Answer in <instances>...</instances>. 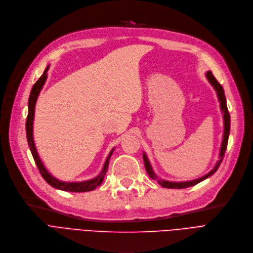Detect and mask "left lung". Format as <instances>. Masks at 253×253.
<instances>
[{
	"mask_svg": "<svg viewBox=\"0 0 253 253\" xmlns=\"http://www.w3.org/2000/svg\"><path fill=\"white\" fill-rule=\"evenodd\" d=\"M206 78L208 79L209 83L213 86L214 90L216 91V94H217V99L218 102L220 104V111L222 113V118H223V135H222V141H221V146H220V150H219V155H218V161L216 162L215 166L213 167V169L208 172L206 175H204L200 178L194 179V180H189V181H168V180L162 179L160 178L158 175H156L152 169V166L147 158V154L145 152H143V161H144V166H145L146 172L148 174V176L152 179L155 180L161 186L165 187V188H176V189H180V188H186L189 186H194L204 180L209 178L210 176H212L216 171L218 170V168L222 162L223 155L225 153L226 150V146H227V141H228V136H230V127H231V118H230V113H228L227 107H226V100H225V95H224V90L222 88V86L218 83V81L215 79V77L212 75V72L208 71L206 72Z\"/></svg>",
	"mask_w": 253,
	"mask_h": 253,
	"instance_id": "obj_1",
	"label": "left lung"
}]
</instances>
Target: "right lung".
<instances>
[{
    "mask_svg": "<svg viewBox=\"0 0 253 253\" xmlns=\"http://www.w3.org/2000/svg\"><path fill=\"white\" fill-rule=\"evenodd\" d=\"M49 69V65H48L44 71V73L42 76L38 79V81L34 84V86L31 90L30 93V98H29V112H28V118H27V124H26V128H27V139L29 143V147L32 152L33 158L35 160L36 165H37L38 169L42 175V177L45 179V181L51 185L52 187L59 189V190H64V191H71V192H85V191H91L93 189L100 186L103 182V180L105 178V175L108 170V166H109V160L111 158V155L114 151L115 148H112L111 151L108 154L107 159L105 161V164L102 168V171L98 176H95L94 178L85 180V181H77V182H67V181H62V180H58L54 176H52L49 171L46 169V167L44 166L43 162L41 161L39 153L37 151V148H36L35 145V141H34V117H35V107L36 103H37L38 97L40 94V91L42 90L45 81L47 79V71Z\"/></svg>",
    "mask_w": 253,
    "mask_h": 253,
    "instance_id": "obj_1",
    "label": "right lung"
}]
</instances>
